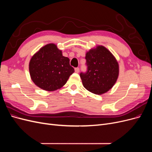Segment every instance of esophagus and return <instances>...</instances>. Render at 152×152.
Here are the masks:
<instances>
[{
    "instance_id": "34e87169",
    "label": "esophagus",
    "mask_w": 152,
    "mask_h": 152,
    "mask_svg": "<svg viewBox=\"0 0 152 152\" xmlns=\"http://www.w3.org/2000/svg\"><path fill=\"white\" fill-rule=\"evenodd\" d=\"M75 73H79V68H75Z\"/></svg>"
}]
</instances>
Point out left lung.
I'll return each mask as SVG.
<instances>
[{
	"instance_id": "1",
	"label": "left lung",
	"mask_w": 152,
	"mask_h": 152,
	"mask_svg": "<svg viewBox=\"0 0 152 152\" xmlns=\"http://www.w3.org/2000/svg\"><path fill=\"white\" fill-rule=\"evenodd\" d=\"M87 71L80 74L85 88L95 94L111 89L119 75V65L113 54L103 45H97L86 54Z\"/></svg>"
}]
</instances>
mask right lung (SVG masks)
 <instances>
[{
	"instance_id": "1",
	"label": "right lung",
	"mask_w": 152,
	"mask_h": 152,
	"mask_svg": "<svg viewBox=\"0 0 152 152\" xmlns=\"http://www.w3.org/2000/svg\"><path fill=\"white\" fill-rule=\"evenodd\" d=\"M31 79L39 88L54 91L61 88L74 72L70 59L63 56L57 45L50 43L35 53L29 62Z\"/></svg>"
}]
</instances>
